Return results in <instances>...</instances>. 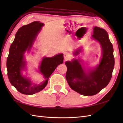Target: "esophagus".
<instances>
[{"mask_svg": "<svg viewBox=\"0 0 123 123\" xmlns=\"http://www.w3.org/2000/svg\"><path fill=\"white\" fill-rule=\"evenodd\" d=\"M70 58H71L70 54H69L68 53H67L64 54V58L65 60H67V59H69Z\"/></svg>", "mask_w": 123, "mask_h": 123, "instance_id": "34e87169", "label": "esophagus"}]
</instances>
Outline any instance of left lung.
Returning <instances> with one entry per match:
<instances>
[{"mask_svg": "<svg viewBox=\"0 0 123 123\" xmlns=\"http://www.w3.org/2000/svg\"><path fill=\"white\" fill-rule=\"evenodd\" d=\"M92 37L100 43L103 55L99 66L89 74H86L77 60L67 62L66 79L72 90L83 95H94L106 87L112 75L114 57L112 44L105 30L98 27L93 29ZM79 54L76 51L75 54Z\"/></svg>", "mask_w": 123, "mask_h": 123, "instance_id": "obj_1", "label": "left lung"}]
</instances>
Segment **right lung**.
<instances>
[{"mask_svg": "<svg viewBox=\"0 0 123 123\" xmlns=\"http://www.w3.org/2000/svg\"><path fill=\"white\" fill-rule=\"evenodd\" d=\"M43 25L39 21H34L18 29L13 42L11 44L7 58L6 67L8 76L11 84L21 93L34 94L42 90L46 86L51 74L59 65L63 62V54H59L53 57L43 58L40 66V71L44 77V82L40 85L31 86L30 80L20 74L24 67L25 62L24 53L27 49L31 48L37 35Z\"/></svg>", "mask_w": 123, "mask_h": 123, "instance_id": "right-lung-1", "label": "right lung"}]
</instances>
